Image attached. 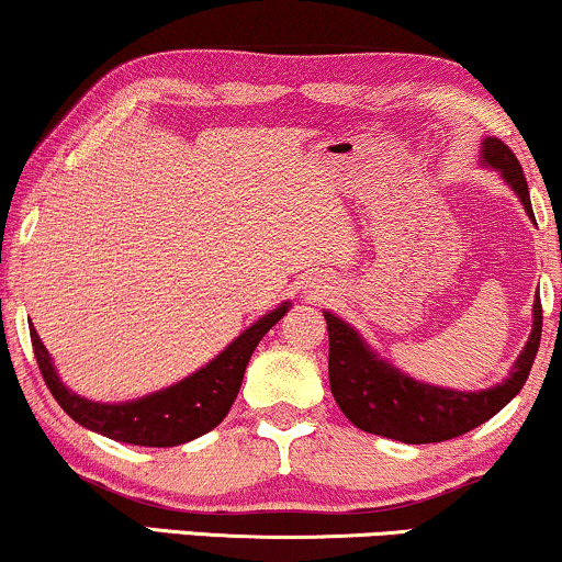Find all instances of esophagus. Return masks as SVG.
<instances>
[{
	"instance_id": "obj_1",
	"label": "esophagus",
	"mask_w": 562,
	"mask_h": 562,
	"mask_svg": "<svg viewBox=\"0 0 562 562\" xmlns=\"http://www.w3.org/2000/svg\"><path fill=\"white\" fill-rule=\"evenodd\" d=\"M327 293H330V285H325V282H322V280H319V282L314 280L312 285H308V290H306L308 301H319L322 295H327Z\"/></svg>"
}]
</instances>
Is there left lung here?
Segmentation results:
<instances>
[{
  "instance_id": "1",
  "label": "left lung",
  "mask_w": 562,
  "mask_h": 562,
  "mask_svg": "<svg viewBox=\"0 0 562 562\" xmlns=\"http://www.w3.org/2000/svg\"><path fill=\"white\" fill-rule=\"evenodd\" d=\"M481 166L494 169L533 218L528 184L518 158L502 139L481 142ZM330 333V389L335 404L357 428L402 443H438L492 420L524 389L541 340V301H533V325L524 351L502 383L483 391H454L423 383L391 364L357 327L322 312Z\"/></svg>"
}]
</instances>
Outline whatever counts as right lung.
Returning <instances> with one entry per match:
<instances>
[{
  "label": "right lung",
  "instance_id": "1",
  "mask_svg": "<svg viewBox=\"0 0 562 562\" xmlns=\"http://www.w3.org/2000/svg\"><path fill=\"white\" fill-rule=\"evenodd\" d=\"M288 308L290 301H282L272 312L256 319L248 330L237 335L209 364L177 380L169 389L153 391L132 402H92V398L79 396L57 375L53 357L44 348L34 325H31V344H34L36 364L55 402L83 428L113 441L134 443V447H179L214 430L227 417L256 346L285 317Z\"/></svg>",
  "mask_w": 562,
  "mask_h": 562
}]
</instances>
